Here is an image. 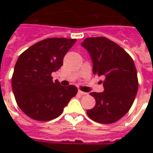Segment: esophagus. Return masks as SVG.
Wrapping results in <instances>:
<instances>
[{"label": "esophagus", "mask_w": 153, "mask_h": 153, "mask_svg": "<svg viewBox=\"0 0 153 153\" xmlns=\"http://www.w3.org/2000/svg\"><path fill=\"white\" fill-rule=\"evenodd\" d=\"M78 93H79L80 95H83V96H85V95H88V93H84V92H83V91H81V90H79V91H78Z\"/></svg>", "instance_id": "1"}]
</instances>
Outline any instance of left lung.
<instances>
[{"label": "left lung", "instance_id": "1", "mask_svg": "<svg viewBox=\"0 0 153 153\" xmlns=\"http://www.w3.org/2000/svg\"><path fill=\"white\" fill-rule=\"evenodd\" d=\"M89 53L94 74L105 78L102 93H91L96 100L87 114L102 124L116 122L128 112L138 92L137 70L131 56L118 44L104 37L88 38L81 43Z\"/></svg>", "mask_w": 153, "mask_h": 153}]
</instances>
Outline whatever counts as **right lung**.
Instances as JSON below:
<instances>
[{
  "mask_svg": "<svg viewBox=\"0 0 153 153\" xmlns=\"http://www.w3.org/2000/svg\"><path fill=\"white\" fill-rule=\"evenodd\" d=\"M76 39L51 38L38 42L19 56L11 84L16 102L28 117L48 121L62 114L76 95L74 85L64 87L52 81L51 73L63 65L64 56Z\"/></svg>",
  "mask_w": 153,
  "mask_h": 153,
  "instance_id": "right-lung-1",
  "label": "right lung"
}]
</instances>
